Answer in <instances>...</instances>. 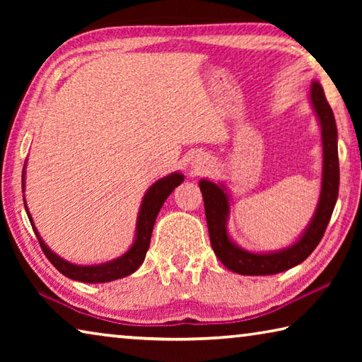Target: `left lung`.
Returning a JSON list of instances; mask_svg holds the SVG:
<instances>
[{
	"instance_id": "left-lung-1",
	"label": "left lung",
	"mask_w": 362,
	"mask_h": 362,
	"mask_svg": "<svg viewBox=\"0 0 362 362\" xmlns=\"http://www.w3.org/2000/svg\"><path fill=\"white\" fill-rule=\"evenodd\" d=\"M310 99L321 124L322 182L315 217L296 244L279 250V252L269 254H254L238 247L226 233L230 204L228 196L223 192V185H216L209 180H199L212 249L217 259L231 272L246 274V276H265V274L286 272V269L302 263L322 240L324 231L332 217L337 196H339L340 168L339 150H337V126L332 108H330L320 83L315 81L311 84Z\"/></svg>"
}]
</instances>
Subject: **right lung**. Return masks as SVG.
<instances>
[{"label":"right lung","mask_w":362,"mask_h":362,"mask_svg":"<svg viewBox=\"0 0 362 362\" xmlns=\"http://www.w3.org/2000/svg\"><path fill=\"white\" fill-rule=\"evenodd\" d=\"M25 169L22 173V189L25 187ZM183 182V175L179 173H174L164 179H159L158 182L153 183L148 188V192L144 196L142 206H140L139 218H137V230H136V241H134L132 247L127 250L124 255L118 257L112 262L102 263V265H93V267H81L75 265V263H70L64 259H60L49 249L45 241L41 240L38 230L35 228V223L30 216L28 207L25 204L27 216L30 218V223L33 226V231L36 238H38V243L42 249V252L47 257V260L56 267L60 273L65 274L66 278L81 281V283H108V281H115L124 276H129L136 269L142 265L145 260L146 250L150 247V240H151V231L153 225L156 222L158 212L161 211L164 201L168 199V196L174 192L175 187H179Z\"/></svg>","instance_id":"add662e5"}]
</instances>
